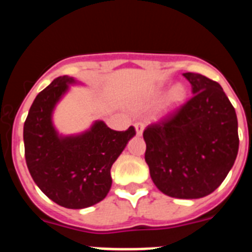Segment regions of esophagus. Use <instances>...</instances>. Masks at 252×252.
I'll return each instance as SVG.
<instances>
[{
	"label": "esophagus",
	"mask_w": 252,
	"mask_h": 252,
	"mask_svg": "<svg viewBox=\"0 0 252 252\" xmlns=\"http://www.w3.org/2000/svg\"><path fill=\"white\" fill-rule=\"evenodd\" d=\"M135 130H136L137 136H141L142 132H144V125H142L141 122H137V124H135Z\"/></svg>",
	"instance_id": "1"
}]
</instances>
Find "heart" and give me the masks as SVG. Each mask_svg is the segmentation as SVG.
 Segmentation results:
<instances>
[{"label": "heart", "instance_id": "heart-1", "mask_svg": "<svg viewBox=\"0 0 252 252\" xmlns=\"http://www.w3.org/2000/svg\"><path fill=\"white\" fill-rule=\"evenodd\" d=\"M164 94L161 87H157L153 92L150 93V101H157L161 95ZM187 101V90L183 84H175L174 87H171V90L169 91L168 97H166L165 106H164V111L165 113H171L177 111L178 108L183 106Z\"/></svg>", "mask_w": 252, "mask_h": 252}]
</instances>
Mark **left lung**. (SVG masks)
Wrapping results in <instances>:
<instances>
[{"label":"left lung","mask_w":252,"mask_h":252,"mask_svg":"<svg viewBox=\"0 0 252 252\" xmlns=\"http://www.w3.org/2000/svg\"><path fill=\"white\" fill-rule=\"evenodd\" d=\"M193 97L169 119L148 126L145 161L160 192L197 199L215 192L239 153L237 116L217 82L184 73Z\"/></svg>","instance_id":"obj_1"}]
</instances>
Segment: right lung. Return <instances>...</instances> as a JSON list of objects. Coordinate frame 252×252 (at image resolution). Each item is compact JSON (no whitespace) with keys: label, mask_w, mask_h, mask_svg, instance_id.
I'll list each match as a JSON object with an SVG mask.
<instances>
[{"label":"right lung","mask_w":252,"mask_h":252,"mask_svg":"<svg viewBox=\"0 0 252 252\" xmlns=\"http://www.w3.org/2000/svg\"><path fill=\"white\" fill-rule=\"evenodd\" d=\"M74 84L81 83L64 75L36 95L24 124V144L29 171L41 192L59 206L81 209L106 198L113 162L136 132L132 126L111 130L101 120L81 133L58 132L53 113Z\"/></svg>","instance_id":"add662e5"}]
</instances>
